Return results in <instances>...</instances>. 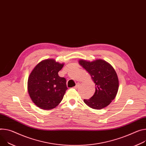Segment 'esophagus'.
Instances as JSON below:
<instances>
[{
	"label": "esophagus",
	"mask_w": 146,
	"mask_h": 146,
	"mask_svg": "<svg viewBox=\"0 0 146 146\" xmlns=\"http://www.w3.org/2000/svg\"><path fill=\"white\" fill-rule=\"evenodd\" d=\"M79 86H80V84H79V83H77L76 85V86L74 87V88H78Z\"/></svg>",
	"instance_id": "1"
}]
</instances>
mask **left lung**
Masks as SVG:
<instances>
[{
  "label": "left lung",
  "instance_id": "obj_1",
  "mask_svg": "<svg viewBox=\"0 0 146 146\" xmlns=\"http://www.w3.org/2000/svg\"><path fill=\"white\" fill-rule=\"evenodd\" d=\"M79 63L88 72L96 84V91L90 99L84 102L88 107L101 110L108 106L117 92L119 80L112 66L103 60L88 62L79 60Z\"/></svg>",
  "mask_w": 146,
  "mask_h": 146
}]
</instances>
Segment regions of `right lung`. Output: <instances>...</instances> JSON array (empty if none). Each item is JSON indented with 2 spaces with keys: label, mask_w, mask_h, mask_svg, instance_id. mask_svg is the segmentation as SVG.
Listing matches in <instances>:
<instances>
[{
  "label": "right lung",
  "mask_w": 146,
  "mask_h": 146,
  "mask_svg": "<svg viewBox=\"0 0 146 146\" xmlns=\"http://www.w3.org/2000/svg\"><path fill=\"white\" fill-rule=\"evenodd\" d=\"M63 64L54 59L39 62L31 72L28 80V91L34 103L41 109L52 110L61 102L68 90L66 80L58 72Z\"/></svg>",
  "instance_id": "add662e5"
}]
</instances>
